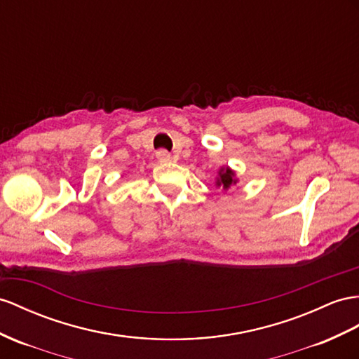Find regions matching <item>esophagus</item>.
<instances>
[{"instance_id": "esophagus-1", "label": "esophagus", "mask_w": 359, "mask_h": 359, "mask_svg": "<svg viewBox=\"0 0 359 359\" xmlns=\"http://www.w3.org/2000/svg\"><path fill=\"white\" fill-rule=\"evenodd\" d=\"M156 158H158L159 162H168L171 159V154L167 150H158L156 151Z\"/></svg>"}]
</instances>
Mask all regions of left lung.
<instances>
[{
	"mask_svg": "<svg viewBox=\"0 0 359 359\" xmlns=\"http://www.w3.org/2000/svg\"><path fill=\"white\" fill-rule=\"evenodd\" d=\"M232 183H235V180H233V171L231 168H223L219 171V179L217 180V185H222L224 189H227Z\"/></svg>",
	"mask_w": 359,
	"mask_h": 359,
	"instance_id": "1",
	"label": "left lung"
}]
</instances>
